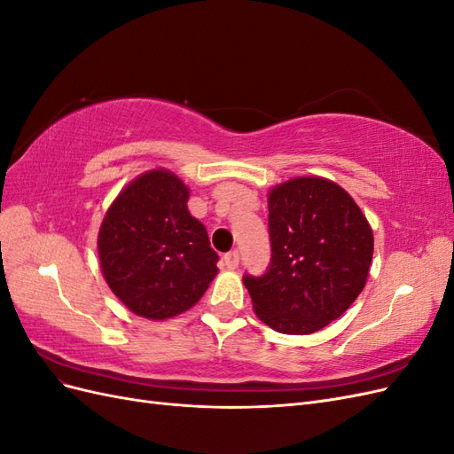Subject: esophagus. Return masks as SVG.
Returning a JSON list of instances; mask_svg holds the SVG:
<instances>
[{
  "mask_svg": "<svg viewBox=\"0 0 454 454\" xmlns=\"http://www.w3.org/2000/svg\"><path fill=\"white\" fill-rule=\"evenodd\" d=\"M223 263H225V267H227V269L235 270V269L239 267V263H240V254H239L237 250H231V252H227V254L223 255Z\"/></svg>",
  "mask_w": 454,
  "mask_h": 454,
  "instance_id": "obj_1",
  "label": "esophagus"
}]
</instances>
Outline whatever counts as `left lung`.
<instances>
[{
	"instance_id": "1",
	"label": "left lung",
	"mask_w": 454,
	"mask_h": 454,
	"mask_svg": "<svg viewBox=\"0 0 454 454\" xmlns=\"http://www.w3.org/2000/svg\"><path fill=\"white\" fill-rule=\"evenodd\" d=\"M270 261L244 274L254 310L274 332L309 335L337 320L364 290L373 232L345 189L295 177L269 193Z\"/></svg>"
}]
</instances>
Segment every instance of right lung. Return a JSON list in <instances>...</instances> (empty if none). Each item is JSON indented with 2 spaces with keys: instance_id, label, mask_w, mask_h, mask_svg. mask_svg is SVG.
I'll use <instances>...</instances> for the list:
<instances>
[{
  "instance_id": "add662e5",
  "label": "right lung",
  "mask_w": 454,
  "mask_h": 454,
  "mask_svg": "<svg viewBox=\"0 0 454 454\" xmlns=\"http://www.w3.org/2000/svg\"><path fill=\"white\" fill-rule=\"evenodd\" d=\"M189 189L167 170H151L121 191L98 235L104 278L134 314L164 320L208 290L219 255L206 227L187 210Z\"/></svg>"
}]
</instances>
